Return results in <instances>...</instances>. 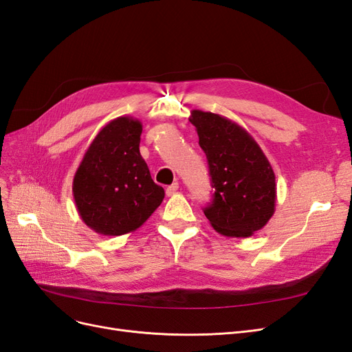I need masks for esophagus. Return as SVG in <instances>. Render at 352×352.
<instances>
[{
    "label": "esophagus",
    "mask_w": 352,
    "mask_h": 352,
    "mask_svg": "<svg viewBox=\"0 0 352 352\" xmlns=\"http://www.w3.org/2000/svg\"><path fill=\"white\" fill-rule=\"evenodd\" d=\"M177 190H178V183H174V184H171V186H168V187H166V196L175 195Z\"/></svg>",
    "instance_id": "34e87169"
}]
</instances>
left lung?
Here are the masks:
<instances>
[{
    "instance_id": "8db88e82",
    "label": "left lung",
    "mask_w": 352,
    "mask_h": 352,
    "mask_svg": "<svg viewBox=\"0 0 352 352\" xmlns=\"http://www.w3.org/2000/svg\"><path fill=\"white\" fill-rule=\"evenodd\" d=\"M190 122L206 153L213 200L205 214L214 231L245 238L262 230L275 213V173L257 142L236 122L195 109Z\"/></svg>"
}]
</instances>
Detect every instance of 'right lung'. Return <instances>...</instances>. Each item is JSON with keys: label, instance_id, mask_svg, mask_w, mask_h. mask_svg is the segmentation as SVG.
<instances>
[{"label": "right lung", "instance_id": "obj_1", "mask_svg": "<svg viewBox=\"0 0 352 352\" xmlns=\"http://www.w3.org/2000/svg\"><path fill=\"white\" fill-rule=\"evenodd\" d=\"M142 130V122L131 117L109 121L74 174L77 212L98 234L117 236L135 231L165 197L140 155Z\"/></svg>", "mask_w": 352, "mask_h": 352}]
</instances>
